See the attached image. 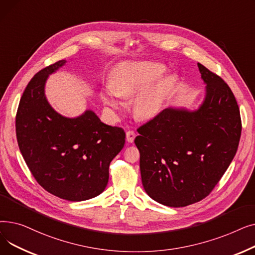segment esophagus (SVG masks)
<instances>
[{
	"label": "esophagus",
	"instance_id": "34e87169",
	"mask_svg": "<svg viewBox=\"0 0 255 255\" xmlns=\"http://www.w3.org/2000/svg\"><path fill=\"white\" fill-rule=\"evenodd\" d=\"M135 132L132 131V130H129L126 132V139L128 142H133V140H134L135 138Z\"/></svg>",
	"mask_w": 255,
	"mask_h": 255
}]
</instances>
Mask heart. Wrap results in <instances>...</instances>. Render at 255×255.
<instances>
[{"mask_svg":"<svg viewBox=\"0 0 255 255\" xmlns=\"http://www.w3.org/2000/svg\"><path fill=\"white\" fill-rule=\"evenodd\" d=\"M165 67L158 63H122L114 69L111 86L101 92L103 102L112 109L119 110L122 102L119 97H132L148 87L153 80L161 75ZM176 83L175 75H167L155 86L144 90L136 97L134 110L140 118L156 116Z\"/></svg>","mask_w":255,"mask_h":255,"instance_id":"b5f03b06","label":"heart"}]
</instances>
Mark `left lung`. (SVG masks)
<instances>
[{
	"label": "left lung",
	"mask_w": 255,
	"mask_h": 255,
	"mask_svg": "<svg viewBox=\"0 0 255 255\" xmlns=\"http://www.w3.org/2000/svg\"><path fill=\"white\" fill-rule=\"evenodd\" d=\"M197 65L207 84L199 110H163L137 128L134 140L145 192L173 208L200 202L212 192L233 161L242 131L231 88Z\"/></svg>",
	"instance_id": "obj_1"
}]
</instances>
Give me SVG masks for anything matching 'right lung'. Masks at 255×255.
I'll return each instance as SVG.
<instances>
[{"label": "right lung", "instance_id": "1", "mask_svg": "<svg viewBox=\"0 0 255 255\" xmlns=\"http://www.w3.org/2000/svg\"><path fill=\"white\" fill-rule=\"evenodd\" d=\"M58 61L37 72L20 98L15 118L20 153L37 183L69 202L99 195L109 182L112 160L123 149L125 131L102 123L91 111L76 119L53 111L44 95Z\"/></svg>", "mask_w": 255, "mask_h": 255}]
</instances>
